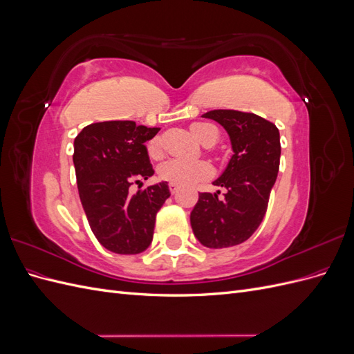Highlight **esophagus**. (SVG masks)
<instances>
[{"label": "esophagus", "mask_w": 354, "mask_h": 354, "mask_svg": "<svg viewBox=\"0 0 354 354\" xmlns=\"http://www.w3.org/2000/svg\"><path fill=\"white\" fill-rule=\"evenodd\" d=\"M168 187H169L171 195H176L177 192H178V186H177V185H174V183H169V185H168Z\"/></svg>", "instance_id": "obj_1"}]
</instances>
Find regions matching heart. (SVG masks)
Segmentation results:
<instances>
[{
    "mask_svg": "<svg viewBox=\"0 0 354 354\" xmlns=\"http://www.w3.org/2000/svg\"><path fill=\"white\" fill-rule=\"evenodd\" d=\"M190 131L201 143L212 146L218 142L220 133L217 127L208 122H195L190 125ZM147 153L156 159L162 156V140L160 137H153L147 143ZM214 176V168L207 160H186V159H168L158 168V177L178 186H195L209 180Z\"/></svg>",
    "mask_w": 354,
    "mask_h": 354,
    "instance_id": "heart-1",
    "label": "heart"
}]
</instances>
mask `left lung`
<instances>
[{"label": "left lung", "mask_w": 354, "mask_h": 354, "mask_svg": "<svg viewBox=\"0 0 354 354\" xmlns=\"http://www.w3.org/2000/svg\"><path fill=\"white\" fill-rule=\"evenodd\" d=\"M202 116L226 128L234 153L214 181L226 194H199L190 224L203 246L229 248L250 239L264 218L279 171L281 136L273 122L255 113L217 109Z\"/></svg>", "instance_id": "1"}]
</instances>
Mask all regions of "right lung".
I'll use <instances>...</instances> for the list:
<instances>
[{"label":"right lung","mask_w":354,"mask_h":354,"mask_svg":"<svg viewBox=\"0 0 354 354\" xmlns=\"http://www.w3.org/2000/svg\"><path fill=\"white\" fill-rule=\"evenodd\" d=\"M159 128L134 121L94 122L73 142V165L81 203L94 236L116 254H140L153 238L156 214L169 198L165 181L142 187L153 176L146 142ZM139 185L131 196L129 187Z\"/></svg>","instance_id":"add662e5"}]
</instances>
